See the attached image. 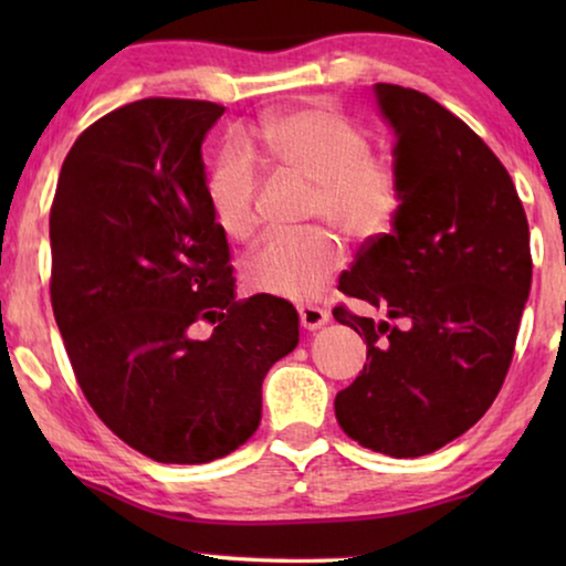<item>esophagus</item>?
I'll list each match as a JSON object with an SVG mask.
<instances>
[{
    "label": "esophagus",
    "instance_id": "esophagus-1",
    "mask_svg": "<svg viewBox=\"0 0 566 566\" xmlns=\"http://www.w3.org/2000/svg\"><path fill=\"white\" fill-rule=\"evenodd\" d=\"M298 319L304 329H319L322 324L329 319V314H327V308H322V306L304 304V306H298Z\"/></svg>",
    "mask_w": 566,
    "mask_h": 566
}]
</instances>
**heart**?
<instances>
[{"instance_id":"obj_1","label":"heart","mask_w":566,"mask_h":566,"mask_svg":"<svg viewBox=\"0 0 566 566\" xmlns=\"http://www.w3.org/2000/svg\"><path fill=\"white\" fill-rule=\"evenodd\" d=\"M247 146H227L206 177L213 219L231 239H250L260 223L258 159L314 185L308 221L329 223L355 244L384 239L405 208L397 161L370 151L366 130L329 105L277 113ZM332 229L268 239L244 260L247 289L289 301L319 296L345 262V247Z\"/></svg>"}]
</instances>
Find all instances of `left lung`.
I'll return each instance as SVG.
<instances>
[{"mask_svg":"<svg viewBox=\"0 0 566 566\" xmlns=\"http://www.w3.org/2000/svg\"><path fill=\"white\" fill-rule=\"evenodd\" d=\"M397 130L405 208L391 234L363 244L337 289L339 324L366 337V366L335 415L363 448L417 459L467 432L502 389L531 291L523 203L494 151L424 92L376 84Z\"/></svg>","mask_w":566,"mask_h":566,"instance_id":"8db88e82","label":"left lung"}]
</instances>
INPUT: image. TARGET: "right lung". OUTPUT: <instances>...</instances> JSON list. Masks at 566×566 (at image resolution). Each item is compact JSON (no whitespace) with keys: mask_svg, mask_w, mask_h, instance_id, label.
I'll return each mask as SVG.
<instances>
[{"mask_svg":"<svg viewBox=\"0 0 566 566\" xmlns=\"http://www.w3.org/2000/svg\"><path fill=\"white\" fill-rule=\"evenodd\" d=\"M227 107L146 97L84 128L51 206V304L95 415L159 463L254 436L262 378L298 345L289 301L234 298L200 144Z\"/></svg>","mask_w":566,"mask_h":566,"instance_id":"obj_1","label":"right lung"}]
</instances>
